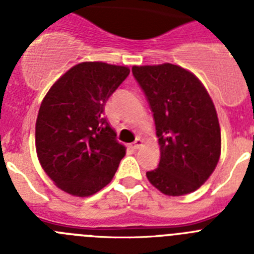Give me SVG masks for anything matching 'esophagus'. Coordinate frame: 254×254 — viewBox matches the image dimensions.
I'll list each match as a JSON object with an SVG mask.
<instances>
[{"label": "esophagus", "mask_w": 254, "mask_h": 254, "mask_svg": "<svg viewBox=\"0 0 254 254\" xmlns=\"http://www.w3.org/2000/svg\"><path fill=\"white\" fill-rule=\"evenodd\" d=\"M142 145H143V141L141 140V138H137V140L134 141L133 143H129V149L137 150V149H140V147L142 146Z\"/></svg>", "instance_id": "1"}]
</instances>
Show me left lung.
I'll return each mask as SVG.
<instances>
[{"mask_svg": "<svg viewBox=\"0 0 254 254\" xmlns=\"http://www.w3.org/2000/svg\"><path fill=\"white\" fill-rule=\"evenodd\" d=\"M154 113L160 145L159 167L146 173L167 196L194 192L216 168L221 132L212 99L193 73L172 64L133 66Z\"/></svg>", "mask_w": 254, "mask_h": 254, "instance_id": "1", "label": "left lung"}]
</instances>
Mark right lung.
Segmentation results:
<instances>
[{"label": "right lung", "mask_w": 254, "mask_h": 254, "mask_svg": "<svg viewBox=\"0 0 254 254\" xmlns=\"http://www.w3.org/2000/svg\"><path fill=\"white\" fill-rule=\"evenodd\" d=\"M128 73L126 66L81 62L44 96L35 149L47 176L66 193L91 196L113 179L126 147L104 118V107Z\"/></svg>", "instance_id": "right-lung-1"}]
</instances>
